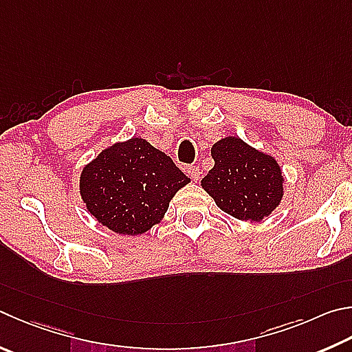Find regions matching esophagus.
<instances>
[{
  "mask_svg": "<svg viewBox=\"0 0 352 352\" xmlns=\"http://www.w3.org/2000/svg\"><path fill=\"white\" fill-rule=\"evenodd\" d=\"M188 175L192 178L194 182H198V180H200V169H198L197 166H189V168H188Z\"/></svg>",
  "mask_w": 352,
  "mask_h": 352,
  "instance_id": "34e87169",
  "label": "esophagus"
}]
</instances>
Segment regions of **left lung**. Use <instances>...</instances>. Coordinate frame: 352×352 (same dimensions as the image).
<instances>
[{
    "label": "left lung",
    "instance_id": "obj_1",
    "mask_svg": "<svg viewBox=\"0 0 352 352\" xmlns=\"http://www.w3.org/2000/svg\"><path fill=\"white\" fill-rule=\"evenodd\" d=\"M214 168L201 188L223 212L260 223L278 208L285 195L282 168L272 155L252 148L240 137H225L210 148Z\"/></svg>",
    "mask_w": 352,
    "mask_h": 352
}]
</instances>
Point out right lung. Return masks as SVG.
Listing matches in <instances>:
<instances>
[{"mask_svg": "<svg viewBox=\"0 0 352 352\" xmlns=\"http://www.w3.org/2000/svg\"><path fill=\"white\" fill-rule=\"evenodd\" d=\"M190 180L148 140L107 146L80 175L87 212L120 235H142L163 220L174 195Z\"/></svg>", "mask_w": 352, "mask_h": 352, "instance_id": "add662e5", "label": "right lung"}]
</instances>
